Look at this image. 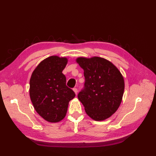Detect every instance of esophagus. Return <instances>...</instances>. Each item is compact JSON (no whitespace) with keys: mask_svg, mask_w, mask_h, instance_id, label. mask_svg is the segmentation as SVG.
<instances>
[{"mask_svg":"<svg viewBox=\"0 0 156 156\" xmlns=\"http://www.w3.org/2000/svg\"><path fill=\"white\" fill-rule=\"evenodd\" d=\"M73 90L74 91V92H75V94H77V92H78V90H77V88H73Z\"/></svg>","mask_w":156,"mask_h":156,"instance_id":"obj_1","label":"esophagus"}]
</instances>
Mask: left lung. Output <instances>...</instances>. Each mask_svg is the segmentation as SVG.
Listing matches in <instances>:
<instances>
[{"label":"left lung","mask_w":156,"mask_h":156,"mask_svg":"<svg viewBox=\"0 0 156 156\" xmlns=\"http://www.w3.org/2000/svg\"><path fill=\"white\" fill-rule=\"evenodd\" d=\"M76 62L84 70L85 83L78 99L87 114L96 121L111 117L118 110L123 97V75L110 61L99 56L78 57Z\"/></svg>","instance_id":"8db88e82"}]
</instances>
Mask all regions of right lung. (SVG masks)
Returning <instances> with one entry per match:
<instances>
[{
	"label": "right lung",
	"mask_w": 156,
	"mask_h": 156,
	"mask_svg": "<svg viewBox=\"0 0 156 156\" xmlns=\"http://www.w3.org/2000/svg\"><path fill=\"white\" fill-rule=\"evenodd\" d=\"M67 57L53 55L37 66L30 79L29 94L34 109L40 116L51 123L63 120L68 104L75 96L68 88L62 71L67 65Z\"/></svg>",
	"instance_id": "1"
}]
</instances>
